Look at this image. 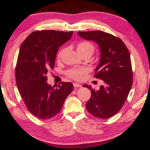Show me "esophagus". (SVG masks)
Returning a JSON list of instances; mask_svg holds the SVG:
<instances>
[{"instance_id": "esophagus-1", "label": "esophagus", "mask_w": 150, "mask_h": 150, "mask_svg": "<svg viewBox=\"0 0 150 150\" xmlns=\"http://www.w3.org/2000/svg\"><path fill=\"white\" fill-rule=\"evenodd\" d=\"M73 85H74V87H75V88L81 87H82L81 85H80V84H79V83H73Z\"/></svg>"}]
</instances>
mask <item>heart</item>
<instances>
[{"instance_id": "heart-1", "label": "heart", "mask_w": 150, "mask_h": 150, "mask_svg": "<svg viewBox=\"0 0 150 150\" xmlns=\"http://www.w3.org/2000/svg\"><path fill=\"white\" fill-rule=\"evenodd\" d=\"M77 50L79 53L89 52L92 54L94 52V46L91 43L89 42H82L77 45ZM61 54V52L59 53L58 57H60ZM87 71V69L85 67H74V68L69 69L66 74L69 77L71 78V79L79 81Z\"/></svg>"}]
</instances>
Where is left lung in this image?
Returning a JSON list of instances; mask_svg holds the SVG:
<instances>
[{"label": "left lung", "mask_w": 150, "mask_h": 150, "mask_svg": "<svg viewBox=\"0 0 150 150\" xmlns=\"http://www.w3.org/2000/svg\"><path fill=\"white\" fill-rule=\"evenodd\" d=\"M81 38L99 45L101 55L94 77L102 80L104 85L98 90L91 86V98L86 104L88 112L96 117L108 119L120 111L128 98L132 85L130 56L123 41L101 30L78 32Z\"/></svg>", "instance_id": "1"}]
</instances>
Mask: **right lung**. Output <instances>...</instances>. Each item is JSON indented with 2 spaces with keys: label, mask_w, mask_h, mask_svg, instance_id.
Wrapping results in <instances>:
<instances>
[{
  "label": "right lung",
  "mask_w": 150,
  "mask_h": 150,
  "mask_svg": "<svg viewBox=\"0 0 150 150\" xmlns=\"http://www.w3.org/2000/svg\"><path fill=\"white\" fill-rule=\"evenodd\" d=\"M73 31L37 30L20 46L16 67V85L26 108L41 120L57 115L73 90L69 82H61L52 87L46 81L48 70L54 67L59 48L70 40Z\"/></svg>",
  "instance_id": "right-lung-1"
}]
</instances>
